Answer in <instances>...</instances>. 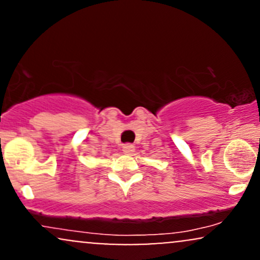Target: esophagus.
I'll use <instances>...</instances> for the list:
<instances>
[{"label":"esophagus","instance_id":"34e87169","mask_svg":"<svg viewBox=\"0 0 260 260\" xmlns=\"http://www.w3.org/2000/svg\"><path fill=\"white\" fill-rule=\"evenodd\" d=\"M122 150H123V153L126 155H131L134 153V147L132 144H124L123 148H122Z\"/></svg>","mask_w":260,"mask_h":260}]
</instances>
